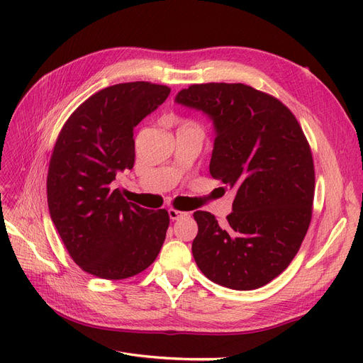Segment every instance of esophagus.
I'll use <instances>...</instances> for the list:
<instances>
[{
	"label": "esophagus",
	"instance_id": "esophagus-1",
	"mask_svg": "<svg viewBox=\"0 0 363 363\" xmlns=\"http://www.w3.org/2000/svg\"><path fill=\"white\" fill-rule=\"evenodd\" d=\"M168 213H169V218L172 219V221H175V219H180V218H184V216H188V215H189L188 212L177 211V208H169Z\"/></svg>",
	"mask_w": 363,
	"mask_h": 363
}]
</instances>
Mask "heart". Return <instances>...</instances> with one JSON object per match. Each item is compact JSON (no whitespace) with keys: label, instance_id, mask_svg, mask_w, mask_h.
Instances as JSON below:
<instances>
[{"label":"heart","instance_id":"1","mask_svg":"<svg viewBox=\"0 0 363 363\" xmlns=\"http://www.w3.org/2000/svg\"><path fill=\"white\" fill-rule=\"evenodd\" d=\"M175 124H179V128H200L201 127L195 123L192 119H182V118H172Z\"/></svg>","mask_w":363,"mask_h":363}]
</instances>
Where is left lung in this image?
I'll use <instances>...</instances> for the list:
<instances>
[{
    "label": "left lung",
    "instance_id": "1",
    "mask_svg": "<svg viewBox=\"0 0 363 363\" xmlns=\"http://www.w3.org/2000/svg\"><path fill=\"white\" fill-rule=\"evenodd\" d=\"M175 101L211 116V174L236 192L224 225L194 213L196 265L230 289L265 286L289 267L311 225L315 168L303 128L277 98L242 83L191 84Z\"/></svg>",
    "mask_w": 363,
    "mask_h": 363
}]
</instances>
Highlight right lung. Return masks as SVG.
<instances>
[{"label": "right lung", "mask_w": 363, "mask_h": 363, "mask_svg": "<svg viewBox=\"0 0 363 363\" xmlns=\"http://www.w3.org/2000/svg\"><path fill=\"white\" fill-rule=\"evenodd\" d=\"M169 92L150 82L108 86L77 107L57 136L47 177L50 215L72 260L95 277H133L163 245L168 212L128 203L112 182L133 168V128Z\"/></svg>", "instance_id": "add662e5"}]
</instances>
